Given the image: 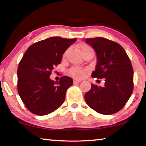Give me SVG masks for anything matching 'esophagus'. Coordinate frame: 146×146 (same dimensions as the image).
<instances>
[{"label": "esophagus", "mask_w": 146, "mask_h": 146, "mask_svg": "<svg viewBox=\"0 0 146 146\" xmlns=\"http://www.w3.org/2000/svg\"><path fill=\"white\" fill-rule=\"evenodd\" d=\"M82 80H78V79H73V82L74 83H77V82H80Z\"/></svg>", "instance_id": "esophagus-1"}]
</instances>
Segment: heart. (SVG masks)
Listing matches in <instances>:
<instances>
[{
  "instance_id": "obj_1",
  "label": "heart",
  "mask_w": 146,
  "mask_h": 146,
  "mask_svg": "<svg viewBox=\"0 0 146 146\" xmlns=\"http://www.w3.org/2000/svg\"><path fill=\"white\" fill-rule=\"evenodd\" d=\"M79 48L81 54L86 51L93 52L92 49L89 46L84 44H80L79 46ZM66 52L64 54V56H66ZM87 71H88V70H87V69L86 68H82V67H73L72 68L69 69L68 71V73L71 76V77L75 78V79H83V78L85 77Z\"/></svg>"
}]
</instances>
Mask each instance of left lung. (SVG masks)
<instances>
[{
  "instance_id": "1",
  "label": "left lung",
  "mask_w": 146,
  "mask_h": 146,
  "mask_svg": "<svg viewBox=\"0 0 146 146\" xmlns=\"http://www.w3.org/2000/svg\"><path fill=\"white\" fill-rule=\"evenodd\" d=\"M96 53L97 64L92 77L105 78V85L91 84L84 99L90 108L103 115L120 111L133 90V69L129 56L118 43L102 37L86 38Z\"/></svg>"
}]
</instances>
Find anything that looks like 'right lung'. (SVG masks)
Instances as JSON below:
<instances>
[{
  "label": "right lung",
  "mask_w": 146,
  "mask_h": 146,
  "mask_svg": "<svg viewBox=\"0 0 146 146\" xmlns=\"http://www.w3.org/2000/svg\"><path fill=\"white\" fill-rule=\"evenodd\" d=\"M77 38L52 36L28 48L17 68V91L25 107L36 115H46L59 108L73 79L63 76L58 82L50 79L63 54Z\"/></svg>",
  "instance_id": "obj_1"
}]
</instances>
